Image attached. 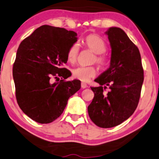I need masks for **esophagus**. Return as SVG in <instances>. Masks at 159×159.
Segmentation results:
<instances>
[{"label": "esophagus", "instance_id": "1", "mask_svg": "<svg viewBox=\"0 0 159 159\" xmlns=\"http://www.w3.org/2000/svg\"><path fill=\"white\" fill-rule=\"evenodd\" d=\"M86 87H87V84H85V83H83V82H82V83H81V88H82V89H85V88H86Z\"/></svg>", "mask_w": 159, "mask_h": 159}]
</instances>
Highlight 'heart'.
Segmentation results:
<instances>
[{"mask_svg":"<svg viewBox=\"0 0 159 159\" xmlns=\"http://www.w3.org/2000/svg\"><path fill=\"white\" fill-rule=\"evenodd\" d=\"M84 44L88 49L94 53L92 62L97 63L100 67L103 68L107 65V59L103 53L106 51V44L99 36L90 34L84 39ZM78 55V46L73 44L67 51V59L70 63L76 61ZM97 74V70L93 66L90 67H78L73 70V75L81 81L87 82Z\"/></svg>","mask_w":159,"mask_h":159,"instance_id":"b5f03b06","label":"heart"}]
</instances>
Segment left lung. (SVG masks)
Returning a JSON list of instances; mask_svg holds the SVG:
<instances>
[{
  "label": "left lung",
  "instance_id": "left-lung-1",
  "mask_svg": "<svg viewBox=\"0 0 159 159\" xmlns=\"http://www.w3.org/2000/svg\"><path fill=\"white\" fill-rule=\"evenodd\" d=\"M106 34L111 48L110 66L94 80L100 86L91 87L94 96L88 106L90 119L103 128L118 125L134 114L144 81L139 51L125 32L111 27Z\"/></svg>",
  "mask_w": 159,
  "mask_h": 159
}]
</instances>
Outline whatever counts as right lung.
Instances as JSON below:
<instances>
[{
    "mask_svg": "<svg viewBox=\"0 0 159 159\" xmlns=\"http://www.w3.org/2000/svg\"><path fill=\"white\" fill-rule=\"evenodd\" d=\"M77 39L73 31L44 25L20 44L12 71L16 98L23 113L37 122L59 117L68 99L81 89L79 80L65 81L71 73L61 67ZM52 77L62 80L52 83Z\"/></svg>",
    "mask_w": 159,
    "mask_h": 159,
    "instance_id": "add662e5",
    "label": "right lung"
}]
</instances>
